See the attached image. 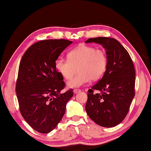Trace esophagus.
<instances>
[{
    "label": "esophagus",
    "instance_id": "34e87169",
    "mask_svg": "<svg viewBox=\"0 0 151 151\" xmlns=\"http://www.w3.org/2000/svg\"><path fill=\"white\" fill-rule=\"evenodd\" d=\"M81 91L80 90V89H75V90L73 91L74 93H75V94L78 93H79V92H81Z\"/></svg>",
    "mask_w": 151,
    "mask_h": 151
}]
</instances>
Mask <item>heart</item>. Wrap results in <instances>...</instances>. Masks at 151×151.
<instances>
[{"instance_id":"heart-1","label":"heart","mask_w":151,"mask_h":151,"mask_svg":"<svg viewBox=\"0 0 151 151\" xmlns=\"http://www.w3.org/2000/svg\"><path fill=\"white\" fill-rule=\"evenodd\" d=\"M106 65L105 52L88 45L79 46L70 50L68 59L60 57L55 61L57 71L66 80L72 78L77 68V75L67 83V86L70 88L80 87L91 79L98 80L105 72Z\"/></svg>"}]
</instances>
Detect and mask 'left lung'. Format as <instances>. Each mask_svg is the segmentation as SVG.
Instances as JSON below:
<instances>
[{
  "mask_svg": "<svg viewBox=\"0 0 151 151\" xmlns=\"http://www.w3.org/2000/svg\"><path fill=\"white\" fill-rule=\"evenodd\" d=\"M85 42L101 45L107 58L103 76L88 91L86 112L97 124L115 127L126 117L134 96L133 63L128 51L113 38H91Z\"/></svg>",
  "mask_w": 151,
  "mask_h": 151,
  "instance_id": "obj_1",
  "label": "left lung"
}]
</instances>
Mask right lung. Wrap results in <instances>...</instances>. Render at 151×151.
<instances>
[{
	"label": "right lung",
	"mask_w": 151,
	"mask_h": 151,
	"mask_svg": "<svg viewBox=\"0 0 151 151\" xmlns=\"http://www.w3.org/2000/svg\"><path fill=\"white\" fill-rule=\"evenodd\" d=\"M73 42L64 39L40 40L27 50L20 60L16 85L20 113L33 129L48 133L57 127L73 96L64 93L63 78L55 61Z\"/></svg>",
	"instance_id": "add662e5"
}]
</instances>
